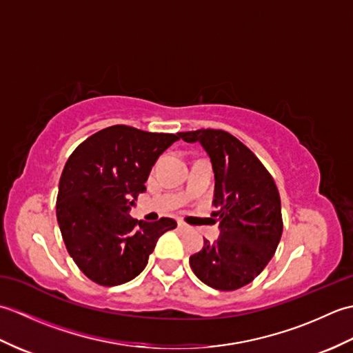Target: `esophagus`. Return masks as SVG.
Listing matches in <instances>:
<instances>
[{
    "instance_id": "obj_1",
    "label": "esophagus",
    "mask_w": 353,
    "mask_h": 353,
    "mask_svg": "<svg viewBox=\"0 0 353 353\" xmlns=\"http://www.w3.org/2000/svg\"><path fill=\"white\" fill-rule=\"evenodd\" d=\"M177 226H179V229H182V230H190L191 229L188 224H185L183 221H177Z\"/></svg>"
}]
</instances>
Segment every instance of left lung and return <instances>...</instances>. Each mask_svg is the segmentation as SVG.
Segmentation results:
<instances>
[{
  "instance_id": "obj_1",
  "label": "left lung",
  "mask_w": 353,
  "mask_h": 353,
  "mask_svg": "<svg viewBox=\"0 0 353 353\" xmlns=\"http://www.w3.org/2000/svg\"><path fill=\"white\" fill-rule=\"evenodd\" d=\"M186 142H200L211 157L215 192L211 214L220 221L219 241H205L190 258L194 274L220 291L250 283L281 241V197L273 177L249 147L220 129L177 133Z\"/></svg>"
}]
</instances>
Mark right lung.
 Returning a JSON list of instances; mask_svg holds the SVG:
<instances>
[{
  "instance_id": "1",
  "label": "right lung",
  "mask_w": 353,
  "mask_h": 353,
  "mask_svg": "<svg viewBox=\"0 0 353 353\" xmlns=\"http://www.w3.org/2000/svg\"><path fill=\"white\" fill-rule=\"evenodd\" d=\"M179 134L110 125L74 150L62 171L56 215L70 256L92 282L115 287L145 268L172 219L154 223L129 215L156 159Z\"/></svg>"
}]
</instances>
